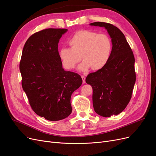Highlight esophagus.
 <instances>
[{
	"instance_id": "34e87169",
	"label": "esophagus",
	"mask_w": 156,
	"mask_h": 156,
	"mask_svg": "<svg viewBox=\"0 0 156 156\" xmlns=\"http://www.w3.org/2000/svg\"><path fill=\"white\" fill-rule=\"evenodd\" d=\"M81 77H82V79H83V83H86V81H85V79H86V77L84 76V75H82L81 76Z\"/></svg>"
}]
</instances>
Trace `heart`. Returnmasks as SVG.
I'll list each match as a JSON object with an SVG mask.
<instances>
[{
    "label": "heart",
    "mask_w": 156,
    "mask_h": 156,
    "mask_svg": "<svg viewBox=\"0 0 156 156\" xmlns=\"http://www.w3.org/2000/svg\"><path fill=\"white\" fill-rule=\"evenodd\" d=\"M68 44L70 48H62L59 51L61 62L67 69H74L81 58L84 60L78 68L81 72H87L90 68L101 69L108 63L112 53L109 36L88 30L77 32L70 37Z\"/></svg>",
    "instance_id": "b5f03b06"
}]
</instances>
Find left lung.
Wrapping results in <instances>:
<instances>
[{
	"label": "left lung",
	"mask_w": 156,
	"mask_h": 156,
	"mask_svg": "<svg viewBox=\"0 0 156 156\" xmlns=\"http://www.w3.org/2000/svg\"><path fill=\"white\" fill-rule=\"evenodd\" d=\"M90 25L104 27L112 44L111 58L105 66L86 78V83L93 89V107L101 116L117 115L131 98L136 80L134 55L124 34L116 27L104 22Z\"/></svg>",
	"instance_id": "8db88e82"
}]
</instances>
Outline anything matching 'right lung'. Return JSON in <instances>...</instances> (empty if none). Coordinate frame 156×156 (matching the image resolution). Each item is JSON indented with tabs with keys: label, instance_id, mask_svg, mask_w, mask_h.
Returning a JSON list of instances; mask_svg holds the SVG:
<instances>
[{
	"label": "right lung",
	"instance_id": "add662e5",
	"mask_svg": "<svg viewBox=\"0 0 156 156\" xmlns=\"http://www.w3.org/2000/svg\"><path fill=\"white\" fill-rule=\"evenodd\" d=\"M67 31L48 29L34 33L27 40L20 61L22 87L32 110L50 121L72 113L71 96L83 83L79 74L64 69L59 57L58 44Z\"/></svg>",
	"mask_w": 156,
	"mask_h": 156
}]
</instances>
